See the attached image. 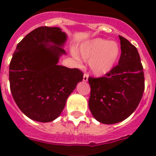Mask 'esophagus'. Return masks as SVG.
I'll list each match as a JSON object with an SVG mask.
<instances>
[{
	"label": "esophagus",
	"instance_id": "34e87169",
	"mask_svg": "<svg viewBox=\"0 0 156 156\" xmlns=\"http://www.w3.org/2000/svg\"><path fill=\"white\" fill-rule=\"evenodd\" d=\"M88 80V74L87 73H85L83 74V81L84 82H87Z\"/></svg>",
	"mask_w": 156,
	"mask_h": 156
}]
</instances>
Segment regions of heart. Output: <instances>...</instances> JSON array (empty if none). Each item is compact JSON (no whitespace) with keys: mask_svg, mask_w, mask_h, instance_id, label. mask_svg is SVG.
<instances>
[{"mask_svg":"<svg viewBox=\"0 0 156 156\" xmlns=\"http://www.w3.org/2000/svg\"><path fill=\"white\" fill-rule=\"evenodd\" d=\"M79 55L88 61L90 71L95 75L101 76L113 68L120 55V48L116 42L97 38L83 44L79 48Z\"/></svg>","mask_w":156,"mask_h":156,"instance_id":"heart-1","label":"heart"}]
</instances>
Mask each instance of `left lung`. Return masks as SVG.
<instances>
[{"label":"left lung","instance_id":"8db88e82","mask_svg":"<svg viewBox=\"0 0 156 156\" xmlns=\"http://www.w3.org/2000/svg\"><path fill=\"white\" fill-rule=\"evenodd\" d=\"M121 53L118 65L105 76L89 77V108L98 121L115 124L124 121L137 108L145 89L140 56L135 46L119 35Z\"/></svg>","mask_w":156,"mask_h":156}]
</instances>
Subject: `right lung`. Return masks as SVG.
<instances>
[{
	"label": "right lung",
	"mask_w": 156,
	"mask_h": 156,
	"mask_svg": "<svg viewBox=\"0 0 156 156\" xmlns=\"http://www.w3.org/2000/svg\"><path fill=\"white\" fill-rule=\"evenodd\" d=\"M66 40L59 27H40L26 35L13 52L9 73L11 93L19 109L34 121L55 120L83 80L80 69L57 65L66 52L60 47Z\"/></svg>",
	"instance_id": "right-lung-1"
}]
</instances>
